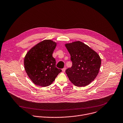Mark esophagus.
<instances>
[{"mask_svg": "<svg viewBox=\"0 0 123 123\" xmlns=\"http://www.w3.org/2000/svg\"><path fill=\"white\" fill-rule=\"evenodd\" d=\"M66 68L65 67L63 69H62V72H65V70H66Z\"/></svg>", "mask_w": 123, "mask_h": 123, "instance_id": "1", "label": "esophagus"}]
</instances>
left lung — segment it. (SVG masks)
<instances>
[{"mask_svg": "<svg viewBox=\"0 0 123 123\" xmlns=\"http://www.w3.org/2000/svg\"><path fill=\"white\" fill-rule=\"evenodd\" d=\"M71 55L73 65L66 73L71 82L77 87L90 84L97 76L101 59L97 52L80 41L65 44Z\"/></svg>", "mask_w": 123, "mask_h": 123, "instance_id": "8db88e82", "label": "left lung"}]
</instances>
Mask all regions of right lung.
Returning <instances> with one entry per match:
<instances>
[{
  "label": "right lung",
  "mask_w": 123,
  "mask_h": 123,
  "mask_svg": "<svg viewBox=\"0 0 123 123\" xmlns=\"http://www.w3.org/2000/svg\"><path fill=\"white\" fill-rule=\"evenodd\" d=\"M57 43L44 40L33 47L24 59L25 71L31 81L41 87H47L54 81L62 70L56 67L52 53Z\"/></svg>",
  "instance_id": "add662e5"
}]
</instances>
